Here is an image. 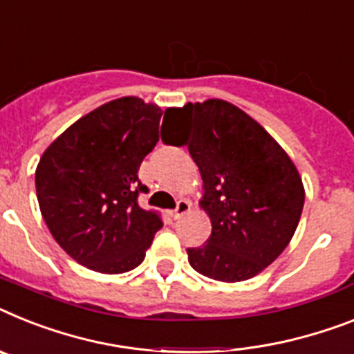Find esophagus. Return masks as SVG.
I'll list each match as a JSON object with an SVG mask.
<instances>
[{"instance_id":"obj_1","label":"esophagus","mask_w":354,"mask_h":354,"mask_svg":"<svg viewBox=\"0 0 354 354\" xmlns=\"http://www.w3.org/2000/svg\"><path fill=\"white\" fill-rule=\"evenodd\" d=\"M189 210H191V201L178 200L176 201V209H174L172 216H174V218H182L183 214H187Z\"/></svg>"}]
</instances>
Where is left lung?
Wrapping results in <instances>:
<instances>
[{"label":"left lung","mask_w":354,"mask_h":354,"mask_svg":"<svg viewBox=\"0 0 354 354\" xmlns=\"http://www.w3.org/2000/svg\"><path fill=\"white\" fill-rule=\"evenodd\" d=\"M163 144L187 145L203 178L201 207L212 221L209 241L187 248L205 277H254L290 243L304 207V187L284 149L245 111L219 99L169 108Z\"/></svg>","instance_id":"1"}]
</instances>
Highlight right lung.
<instances>
[{
	"mask_svg": "<svg viewBox=\"0 0 354 354\" xmlns=\"http://www.w3.org/2000/svg\"><path fill=\"white\" fill-rule=\"evenodd\" d=\"M162 109L122 97L70 126L41 156L35 191L53 239L82 266L124 273L144 261L163 227L138 205L149 189L138 180L158 142Z\"/></svg>",
	"mask_w": 354,
	"mask_h": 354,
	"instance_id": "add662e5",
	"label": "right lung"
}]
</instances>
